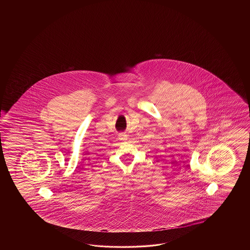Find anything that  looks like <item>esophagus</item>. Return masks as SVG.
I'll return each instance as SVG.
<instances>
[{"label":"esophagus","mask_w":250,"mask_h":250,"mask_svg":"<svg viewBox=\"0 0 250 250\" xmlns=\"http://www.w3.org/2000/svg\"><path fill=\"white\" fill-rule=\"evenodd\" d=\"M119 139H121V140H127V134H125V133L123 132L120 133V134H119Z\"/></svg>","instance_id":"obj_1"}]
</instances>
